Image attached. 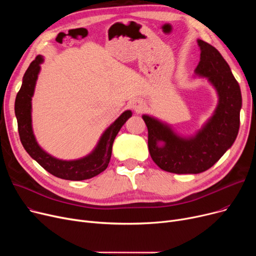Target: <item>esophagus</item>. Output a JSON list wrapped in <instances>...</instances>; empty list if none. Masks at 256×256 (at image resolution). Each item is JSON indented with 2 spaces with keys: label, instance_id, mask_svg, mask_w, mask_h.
I'll list each match as a JSON object with an SVG mask.
<instances>
[{
  "label": "esophagus",
  "instance_id": "esophagus-1",
  "mask_svg": "<svg viewBox=\"0 0 256 256\" xmlns=\"http://www.w3.org/2000/svg\"><path fill=\"white\" fill-rule=\"evenodd\" d=\"M132 108L137 113H140V112H142L145 109V104L142 100H134L132 102Z\"/></svg>",
  "mask_w": 256,
  "mask_h": 256
}]
</instances>
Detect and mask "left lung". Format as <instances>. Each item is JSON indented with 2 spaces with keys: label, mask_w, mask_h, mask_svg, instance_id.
I'll list each match as a JSON object with an SVG mask.
<instances>
[{
  "label": "left lung",
  "mask_w": 256,
  "mask_h": 256,
  "mask_svg": "<svg viewBox=\"0 0 256 256\" xmlns=\"http://www.w3.org/2000/svg\"><path fill=\"white\" fill-rule=\"evenodd\" d=\"M200 61L195 74L206 78L218 94L212 115L194 135L184 137L168 124L142 115L148 130V150L154 162L167 172L197 174L210 169L230 148L240 128L242 94L230 65L217 48L197 40Z\"/></svg>",
  "instance_id": "obj_1"
}]
</instances>
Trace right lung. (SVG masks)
Here are the masks:
<instances>
[{"label":"right lung","mask_w":256,"mask_h":256,"mask_svg":"<svg viewBox=\"0 0 256 256\" xmlns=\"http://www.w3.org/2000/svg\"><path fill=\"white\" fill-rule=\"evenodd\" d=\"M44 60L42 56L38 55L30 64L22 78V84L16 98L14 111L20 142L30 156L52 176L67 180L92 178L104 171L109 165L113 142L120 128L132 117V111H124L102 132L96 146L89 154L70 160L50 156L37 143L32 128V98L40 72V64Z\"/></svg>","instance_id":"1"}]
</instances>
